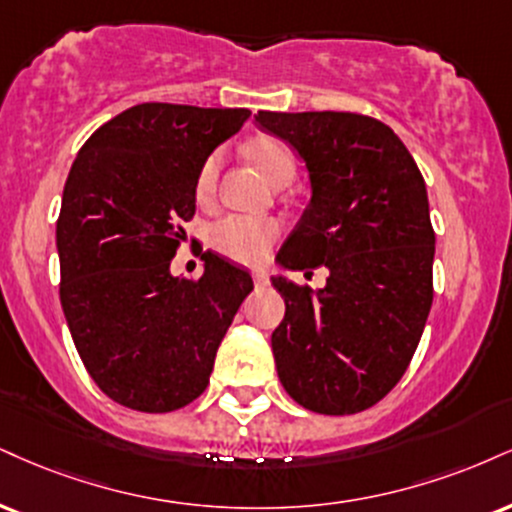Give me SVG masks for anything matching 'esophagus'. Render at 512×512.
Returning <instances> with one entry per match:
<instances>
[{
    "instance_id": "obj_1",
    "label": "esophagus",
    "mask_w": 512,
    "mask_h": 512,
    "mask_svg": "<svg viewBox=\"0 0 512 512\" xmlns=\"http://www.w3.org/2000/svg\"><path fill=\"white\" fill-rule=\"evenodd\" d=\"M252 279H255L257 286H267V283H269V274L264 272V269H255V272H252Z\"/></svg>"
}]
</instances>
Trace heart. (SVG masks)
<instances>
[{
	"label": "heart",
	"mask_w": 512,
	"mask_h": 512,
	"mask_svg": "<svg viewBox=\"0 0 512 512\" xmlns=\"http://www.w3.org/2000/svg\"><path fill=\"white\" fill-rule=\"evenodd\" d=\"M250 155L255 159L262 174L274 183L283 186L291 183L298 171L291 147L281 140L260 138L250 145ZM221 169V152L214 150L205 157L195 176V195L197 200H209L217 188V178ZM281 226L276 219L267 217H245V214H229V217L214 221L209 229V243L221 255L231 257V260L252 264L260 262L272 243L279 238Z\"/></svg>",
	"instance_id": "1"
}]
</instances>
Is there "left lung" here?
I'll return each mask as SVG.
<instances>
[{
	"mask_svg": "<svg viewBox=\"0 0 512 512\" xmlns=\"http://www.w3.org/2000/svg\"><path fill=\"white\" fill-rule=\"evenodd\" d=\"M305 159L312 200L279 252L288 269H329L322 291L276 276L286 315L272 334L295 403L355 415L398 384L434 300V229L424 178L386 123L350 112H257Z\"/></svg>",
	"mask_w": 512,
	"mask_h": 512,
	"instance_id": "obj_1",
	"label": "left lung"
}]
</instances>
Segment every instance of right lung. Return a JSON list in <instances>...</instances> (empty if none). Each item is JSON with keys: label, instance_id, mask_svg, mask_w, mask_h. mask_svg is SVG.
<instances>
[{"label": "right lung", "instance_id": "add662e5", "mask_svg": "<svg viewBox=\"0 0 512 512\" xmlns=\"http://www.w3.org/2000/svg\"><path fill=\"white\" fill-rule=\"evenodd\" d=\"M248 109L145 102L97 128L66 178L59 298L85 369L119 405L171 412L207 389L248 272L205 252L197 279L169 272L195 214L205 157Z\"/></svg>", "mask_w": 512, "mask_h": 512}]
</instances>
